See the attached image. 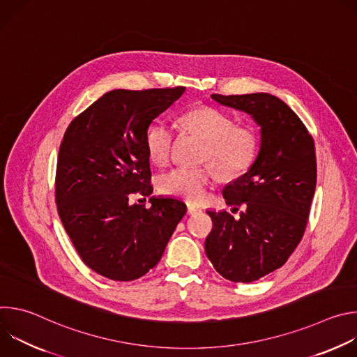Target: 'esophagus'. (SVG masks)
Wrapping results in <instances>:
<instances>
[{"instance_id":"obj_1","label":"esophagus","mask_w":357,"mask_h":357,"mask_svg":"<svg viewBox=\"0 0 357 357\" xmlns=\"http://www.w3.org/2000/svg\"><path fill=\"white\" fill-rule=\"evenodd\" d=\"M199 212V208L193 206V205H188V215H195Z\"/></svg>"}]
</instances>
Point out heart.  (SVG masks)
Wrapping results in <instances>:
<instances>
[{
    "mask_svg": "<svg viewBox=\"0 0 357 357\" xmlns=\"http://www.w3.org/2000/svg\"><path fill=\"white\" fill-rule=\"evenodd\" d=\"M185 130L205 139L202 161L214 165L197 168L175 167L158 178V189L167 196L181 197L192 203L205 199L209 186L216 181V169L227 178L244 174L256 160L260 146L257 131L248 126H237L236 119L216 107L200 106L181 117ZM174 126L157 121L145 134L148 157L157 165H165L172 154Z\"/></svg>",
    "mask_w": 357,
    "mask_h": 357,
    "instance_id": "obj_1",
    "label": "heart"
}]
</instances>
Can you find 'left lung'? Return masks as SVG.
<instances>
[{
	"mask_svg": "<svg viewBox=\"0 0 357 357\" xmlns=\"http://www.w3.org/2000/svg\"><path fill=\"white\" fill-rule=\"evenodd\" d=\"M218 103L248 113L261 127V145L250 169L223 189L236 220L212 212L206 256L233 282H252L282 267L307 227L317 186L314 138L299 117L268 93L212 94Z\"/></svg>",
	"mask_w": 357,
	"mask_h": 357,
	"instance_id": "obj_1",
	"label": "left lung"
}]
</instances>
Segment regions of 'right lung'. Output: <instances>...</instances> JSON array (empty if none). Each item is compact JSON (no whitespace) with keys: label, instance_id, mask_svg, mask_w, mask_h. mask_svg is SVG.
<instances>
[{"label":"right lung","instance_id":"add662e5","mask_svg":"<svg viewBox=\"0 0 357 357\" xmlns=\"http://www.w3.org/2000/svg\"><path fill=\"white\" fill-rule=\"evenodd\" d=\"M185 91L183 86L112 90L68 127L59 148L55 199L83 263L114 281H132L161 260L186 213L172 197L130 205L152 193L145 134Z\"/></svg>","mask_w":357,"mask_h":357}]
</instances>
